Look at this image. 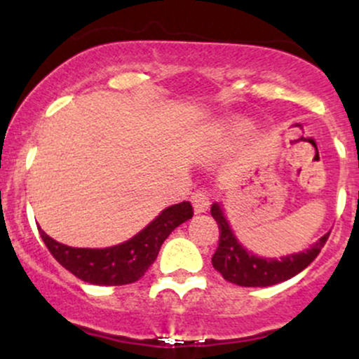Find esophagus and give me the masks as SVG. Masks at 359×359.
Returning a JSON list of instances; mask_svg holds the SVG:
<instances>
[{"mask_svg":"<svg viewBox=\"0 0 359 359\" xmlns=\"http://www.w3.org/2000/svg\"><path fill=\"white\" fill-rule=\"evenodd\" d=\"M191 203H192L194 211H196L197 214L205 212L209 209V204H211V197H209L208 191H203V189H199V191L192 192Z\"/></svg>","mask_w":359,"mask_h":359,"instance_id":"1","label":"esophagus"}]
</instances>
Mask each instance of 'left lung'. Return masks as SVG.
Segmentation results:
<instances>
[{
    "instance_id": "obj_1",
    "label": "left lung",
    "mask_w": 359,
    "mask_h": 359,
    "mask_svg": "<svg viewBox=\"0 0 359 359\" xmlns=\"http://www.w3.org/2000/svg\"><path fill=\"white\" fill-rule=\"evenodd\" d=\"M211 214L219 228V241L212 255L214 269L224 280L241 287H270L295 277L314 262L329 238V233L324 234L312 248L297 255H288L282 259L259 258L238 243L219 205L214 204Z\"/></svg>"
}]
</instances>
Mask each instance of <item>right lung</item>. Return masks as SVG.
Wrapping results in <instances>:
<instances>
[{
	"label": "right lung",
	"instance_id": "obj_1",
	"mask_svg": "<svg viewBox=\"0 0 359 359\" xmlns=\"http://www.w3.org/2000/svg\"><path fill=\"white\" fill-rule=\"evenodd\" d=\"M192 217L191 203H180L162 211L155 221L118 246L104 250L72 248L52 240L39 229L52 257L82 282L93 285H126L137 282L158 257L163 241L177 226Z\"/></svg>",
	"mask_w": 359,
	"mask_h": 359
}]
</instances>
